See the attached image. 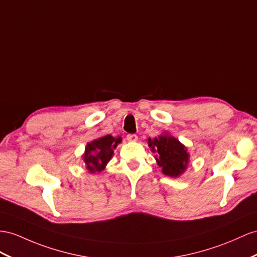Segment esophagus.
<instances>
[{"instance_id":"esophagus-1","label":"esophagus","mask_w":257,"mask_h":257,"mask_svg":"<svg viewBox=\"0 0 257 257\" xmlns=\"http://www.w3.org/2000/svg\"><path fill=\"white\" fill-rule=\"evenodd\" d=\"M127 140L131 142H136L138 140V136L137 135H127Z\"/></svg>"}]
</instances>
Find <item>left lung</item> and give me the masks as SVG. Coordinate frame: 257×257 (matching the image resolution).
Returning <instances> with one entry per match:
<instances>
[{
	"mask_svg": "<svg viewBox=\"0 0 257 257\" xmlns=\"http://www.w3.org/2000/svg\"><path fill=\"white\" fill-rule=\"evenodd\" d=\"M148 142L164 175L177 178L185 172L189 163V153L179 140L164 134L154 139H149Z\"/></svg>",
	"mask_w": 257,
	"mask_h": 257,
	"instance_id": "8db88e82",
	"label": "left lung"
}]
</instances>
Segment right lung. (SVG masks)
Segmentation results:
<instances>
[{
    "label": "right lung",
    "mask_w": 257,
    "mask_h": 257,
    "mask_svg": "<svg viewBox=\"0 0 257 257\" xmlns=\"http://www.w3.org/2000/svg\"><path fill=\"white\" fill-rule=\"evenodd\" d=\"M121 142V138L107 135L88 143L83 154V161L90 173H100L106 166L114 154V149Z\"/></svg>",
    "instance_id": "right-lung-1"
}]
</instances>
